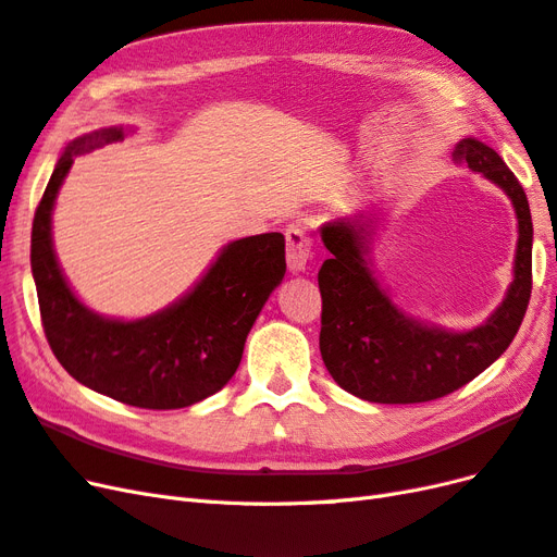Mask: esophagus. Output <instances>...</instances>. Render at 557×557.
<instances>
[{"label":"esophagus","mask_w":557,"mask_h":557,"mask_svg":"<svg viewBox=\"0 0 557 557\" xmlns=\"http://www.w3.org/2000/svg\"><path fill=\"white\" fill-rule=\"evenodd\" d=\"M285 242H288V269L293 274L307 272L309 260H311V237L309 234L293 225L285 232Z\"/></svg>","instance_id":"1"}]
</instances>
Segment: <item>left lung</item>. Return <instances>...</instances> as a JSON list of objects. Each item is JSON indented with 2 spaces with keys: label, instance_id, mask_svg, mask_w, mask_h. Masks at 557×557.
Segmentation results:
<instances>
[{
  "label": "left lung",
  "instance_id": "obj_1",
  "mask_svg": "<svg viewBox=\"0 0 557 557\" xmlns=\"http://www.w3.org/2000/svg\"><path fill=\"white\" fill-rule=\"evenodd\" d=\"M455 160L507 193L518 218L513 281L485 323L453 332L401 311L372 272L374 213L334 218L320 227L332 256L318 272L323 297L320 356L346 393L379 404H416L458 391L509 348L532 293V215L525 190L491 146L467 137Z\"/></svg>",
  "mask_w": 557,
  "mask_h": 557
}]
</instances>
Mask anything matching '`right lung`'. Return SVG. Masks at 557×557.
<instances>
[{
	"mask_svg": "<svg viewBox=\"0 0 557 557\" xmlns=\"http://www.w3.org/2000/svg\"><path fill=\"white\" fill-rule=\"evenodd\" d=\"M104 127L64 148L32 223V276L46 339L78 383L139 409H183L218 393L234 376L246 336L285 274L281 232L227 244L193 288L166 309L137 320L107 318L74 295L53 250L55 197L74 158L121 141Z\"/></svg>",
	"mask_w": 557,
	"mask_h": 557,
	"instance_id": "add662e5",
	"label": "right lung"
}]
</instances>
